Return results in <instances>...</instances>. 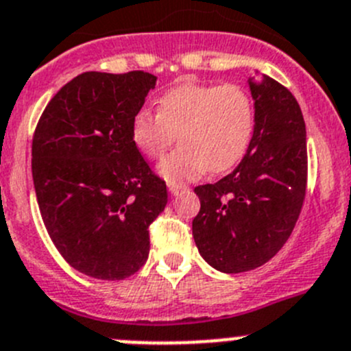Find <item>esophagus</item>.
Returning a JSON list of instances; mask_svg holds the SVG:
<instances>
[{
	"instance_id": "1",
	"label": "esophagus",
	"mask_w": 351,
	"mask_h": 351,
	"mask_svg": "<svg viewBox=\"0 0 351 351\" xmlns=\"http://www.w3.org/2000/svg\"><path fill=\"white\" fill-rule=\"evenodd\" d=\"M183 191H189V186L183 185V183H169V192H171L173 195L180 194V192Z\"/></svg>"
}]
</instances>
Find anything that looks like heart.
I'll list each match as a JSON object with an SVG mask.
<instances>
[{"label": "heart", "mask_w": 351, "mask_h": 351, "mask_svg": "<svg viewBox=\"0 0 351 351\" xmlns=\"http://www.w3.org/2000/svg\"><path fill=\"white\" fill-rule=\"evenodd\" d=\"M157 104V112L140 109L133 116L131 138L147 157L160 159L178 133L182 145L159 165L168 182L194 180L208 169L228 171L250 149L256 110L241 84L182 83Z\"/></svg>", "instance_id": "heart-1"}]
</instances>
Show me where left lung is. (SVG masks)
I'll return each instance as SVG.
<instances>
[{
  "instance_id": "8db88e82",
  "label": "left lung",
  "mask_w": 351,
  "mask_h": 351,
  "mask_svg": "<svg viewBox=\"0 0 351 351\" xmlns=\"http://www.w3.org/2000/svg\"><path fill=\"white\" fill-rule=\"evenodd\" d=\"M250 86L256 124L244 159L216 183L194 189L201 201L195 245L225 274L254 270L279 253L306 195V128L296 98L265 74Z\"/></svg>"
}]
</instances>
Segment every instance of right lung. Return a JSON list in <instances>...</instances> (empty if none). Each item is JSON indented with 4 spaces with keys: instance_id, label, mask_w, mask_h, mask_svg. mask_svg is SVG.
<instances>
[{
    "instance_id": "add662e5",
    "label": "right lung",
    "mask_w": 351,
    "mask_h": 351,
    "mask_svg": "<svg viewBox=\"0 0 351 351\" xmlns=\"http://www.w3.org/2000/svg\"><path fill=\"white\" fill-rule=\"evenodd\" d=\"M157 77L83 72L43 110L32 180L51 242L72 268L126 279L149 258V227L168 202L166 182L131 138V119Z\"/></svg>"
}]
</instances>
